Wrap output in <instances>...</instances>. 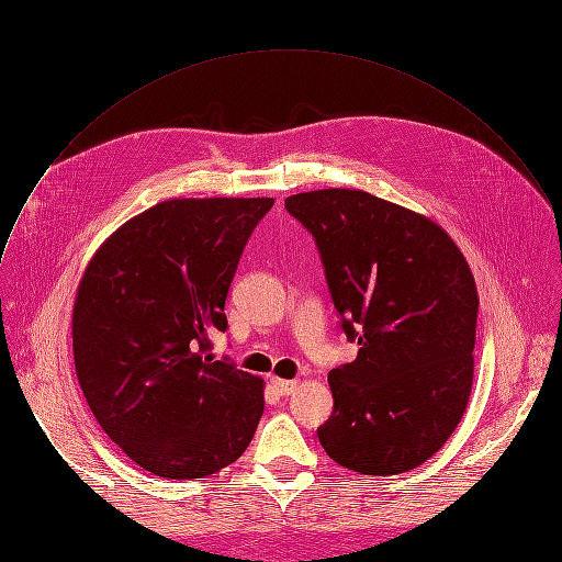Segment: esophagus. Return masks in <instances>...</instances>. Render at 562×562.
I'll use <instances>...</instances> for the list:
<instances>
[{
	"label": "esophagus",
	"instance_id": "esophagus-1",
	"mask_svg": "<svg viewBox=\"0 0 562 562\" xmlns=\"http://www.w3.org/2000/svg\"><path fill=\"white\" fill-rule=\"evenodd\" d=\"M271 386H273L280 395H289V393H293V391L297 389V382H293V380H280V378H273V380H271Z\"/></svg>",
	"mask_w": 562,
	"mask_h": 562
}]
</instances>
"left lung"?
Returning <instances> with one entry per match:
<instances>
[{"instance_id":"1","label":"left lung","mask_w":562,"mask_h":562,"mask_svg":"<svg viewBox=\"0 0 562 562\" xmlns=\"http://www.w3.org/2000/svg\"><path fill=\"white\" fill-rule=\"evenodd\" d=\"M314 235L355 361L329 370L318 440L359 474L429 461L461 423L474 378L479 295L454 239L431 218L363 190L284 201Z\"/></svg>"}]
</instances>
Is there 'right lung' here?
<instances>
[{
	"label": "right lung",
	"mask_w": 562,
	"mask_h": 562,
	"mask_svg": "<svg viewBox=\"0 0 562 562\" xmlns=\"http://www.w3.org/2000/svg\"><path fill=\"white\" fill-rule=\"evenodd\" d=\"M273 199H171L94 252L71 314L74 366L101 429L146 472L203 479L235 463L265 382L214 361L244 246Z\"/></svg>",
	"instance_id": "add662e5"
}]
</instances>
